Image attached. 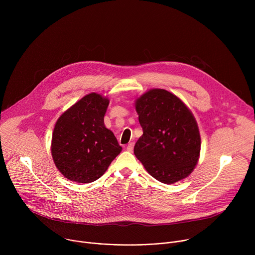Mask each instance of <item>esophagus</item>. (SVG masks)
Here are the masks:
<instances>
[{
	"label": "esophagus",
	"instance_id": "34e87169",
	"mask_svg": "<svg viewBox=\"0 0 255 255\" xmlns=\"http://www.w3.org/2000/svg\"><path fill=\"white\" fill-rule=\"evenodd\" d=\"M133 148H134V142H130V143L127 145L126 149H127L128 151H132V150H133Z\"/></svg>",
	"mask_w": 255,
	"mask_h": 255
}]
</instances>
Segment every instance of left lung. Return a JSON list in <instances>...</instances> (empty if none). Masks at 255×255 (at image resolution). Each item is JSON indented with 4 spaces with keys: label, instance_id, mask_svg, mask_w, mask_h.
Returning <instances> with one entry per match:
<instances>
[{
    "label": "left lung",
    "instance_id": "1",
    "mask_svg": "<svg viewBox=\"0 0 255 255\" xmlns=\"http://www.w3.org/2000/svg\"><path fill=\"white\" fill-rule=\"evenodd\" d=\"M143 135L134 154L155 179L170 185L195 168L201 150L197 122L187 106L171 93L154 89L136 104Z\"/></svg>",
    "mask_w": 255,
    "mask_h": 255
}]
</instances>
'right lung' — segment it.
<instances>
[{"mask_svg": "<svg viewBox=\"0 0 255 255\" xmlns=\"http://www.w3.org/2000/svg\"><path fill=\"white\" fill-rule=\"evenodd\" d=\"M109 100L89 94L57 120L51 153L58 170L68 179L89 184L100 178L121 152L115 135L104 125Z\"/></svg>", "mask_w": 255, "mask_h": 255, "instance_id": "1", "label": "right lung"}]
</instances>
